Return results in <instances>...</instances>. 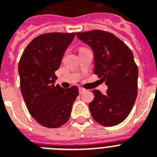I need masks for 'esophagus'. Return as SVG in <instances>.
Instances as JSON below:
<instances>
[{
  "mask_svg": "<svg viewBox=\"0 0 157 157\" xmlns=\"http://www.w3.org/2000/svg\"><path fill=\"white\" fill-rule=\"evenodd\" d=\"M78 90H79V94H82V93L85 92L86 90H85V89L82 88V87H79V88H78Z\"/></svg>",
  "mask_w": 157,
  "mask_h": 157,
  "instance_id": "esophagus-1",
  "label": "esophagus"
}]
</instances>
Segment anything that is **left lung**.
<instances>
[{
    "instance_id": "1",
    "label": "left lung",
    "mask_w": 157,
    "mask_h": 157,
    "mask_svg": "<svg viewBox=\"0 0 157 157\" xmlns=\"http://www.w3.org/2000/svg\"><path fill=\"white\" fill-rule=\"evenodd\" d=\"M76 36L92 48L94 74L108 86L106 94L93 90L94 98L89 104L91 115L102 126L118 125L130 114L138 94V68L134 55L112 33L94 30Z\"/></svg>"
}]
</instances>
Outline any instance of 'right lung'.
I'll list each match as a JSON object with an SVG mask.
<instances>
[{
  "label": "right lung",
  "mask_w": 157,
  "mask_h": 157,
  "mask_svg": "<svg viewBox=\"0 0 157 157\" xmlns=\"http://www.w3.org/2000/svg\"><path fill=\"white\" fill-rule=\"evenodd\" d=\"M75 33H48L32 40L19 63L22 95L30 114L41 126L61 127L68 121L72 105L78 95L76 86L63 89L55 85L65 51Z\"/></svg>",
  "instance_id": "obj_1"
}]
</instances>
